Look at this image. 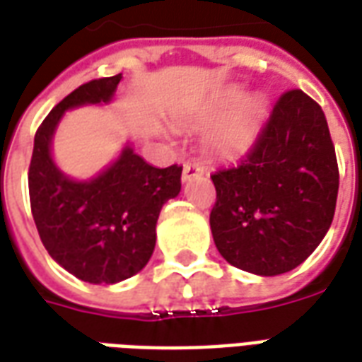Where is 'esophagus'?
Segmentation results:
<instances>
[{
	"mask_svg": "<svg viewBox=\"0 0 362 362\" xmlns=\"http://www.w3.org/2000/svg\"><path fill=\"white\" fill-rule=\"evenodd\" d=\"M203 174V167L199 163H195V160H188L186 165H184V170H182V180L186 182L189 178H194V176H199Z\"/></svg>",
	"mask_w": 362,
	"mask_h": 362,
	"instance_id": "1",
	"label": "esophagus"
}]
</instances>
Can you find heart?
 <instances>
[{
    "label": "heart",
    "instance_id": "1",
    "mask_svg": "<svg viewBox=\"0 0 362 362\" xmlns=\"http://www.w3.org/2000/svg\"><path fill=\"white\" fill-rule=\"evenodd\" d=\"M243 101V93H235L230 99V105L235 107L240 105ZM264 115V105L261 99H251L247 105L243 107V113L240 119L235 120L234 124L222 132L218 138H216V147L218 151L224 155H232L242 151L251 144L253 136L257 134V128L261 124V119Z\"/></svg>",
    "mask_w": 362,
    "mask_h": 362
}]
</instances>
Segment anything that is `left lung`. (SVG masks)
Wrapping results in <instances>:
<instances>
[{
	"label": "left lung",
	"mask_w": 362,
	"mask_h": 362,
	"mask_svg": "<svg viewBox=\"0 0 362 362\" xmlns=\"http://www.w3.org/2000/svg\"><path fill=\"white\" fill-rule=\"evenodd\" d=\"M211 180V232L232 267L259 276L299 267L322 242L338 199V159L320 105L301 90L284 92L247 155Z\"/></svg>",
	"instance_id": "8db88e82"
}]
</instances>
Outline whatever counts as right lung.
<instances>
[{
  "label": "right lung",
  "instance_id": "1",
  "mask_svg": "<svg viewBox=\"0 0 362 362\" xmlns=\"http://www.w3.org/2000/svg\"><path fill=\"white\" fill-rule=\"evenodd\" d=\"M120 78L90 80L53 107L34 136L28 168L40 240L63 269L90 284L120 282L146 267L155 249L160 209L182 188V167H153L130 146L88 182L71 180L55 167L49 147L66 109L107 103Z\"/></svg>",
  "mask_w": 362,
  "mask_h": 362
}]
</instances>
